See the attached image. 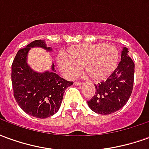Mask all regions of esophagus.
Listing matches in <instances>:
<instances>
[{
    "label": "esophagus",
    "mask_w": 149,
    "mask_h": 149,
    "mask_svg": "<svg viewBox=\"0 0 149 149\" xmlns=\"http://www.w3.org/2000/svg\"><path fill=\"white\" fill-rule=\"evenodd\" d=\"M74 84L75 85H77V86H79V85H81L82 83H81V82H79V81H75Z\"/></svg>",
    "instance_id": "obj_1"
}]
</instances>
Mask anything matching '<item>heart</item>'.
Wrapping results in <instances>:
<instances>
[{
  "mask_svg": "<svg viewBox=\"0 0 149 149\" xmlns=\"http://www.w3.org/2000/svg\"><path fill=\"white\" fill-rule=\"evenodd\" d=\"M119 57L118 50L112 45L80 44L68 48V56L60 54L57 64L67 77H75L83 67L88 77L94 81H100L113 72Z\"/></svg>",
  "mask_w": 149,
  "mask_h": 149,
  "instance_id": "b5f03b06",
  "label": "heart"
}]
</instances>
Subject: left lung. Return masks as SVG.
Wrapping results in <instances>:
<instances>
[{
	"label": "left lung",
	"mask_w": 149,
	"mask_h": 149,
	"mask_svg": "<svg viewBox=\"0 0 149 149\" xmlns=\"http://www.w3.org/2000/svg\"><path fill=\"white\" fill-rule=\"evenodd\" d=\"M128 48L121 52L118 66L106 81L95 84V95L88 101L91 110L108 115L120 109L131 96L134 82L135 65L128 56Z\"/></svg>",
	"instance_id": "8db88e82"
}]
</instances>
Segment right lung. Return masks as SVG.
<instances>
[{"label": "right lung", "mask_w": 149, "mask_h": 149, "mask_svg": "<svg viewBox=\"0 0 149 149\" xmlns=\"http://www.w3.org/2000/svg\"><path fill=\"white\" fill-rule=\"evenodd\" d=\"M33 47L52 50L44 40H36L20 49L12 65V85L15 100L21 109L34 117L44 119L58 111L64 92L73 82L56 74L53 64L52 71H33L27 64L28 52Z\"/></svg>", "instance_id": "right-lung-1"}]
</instances>
